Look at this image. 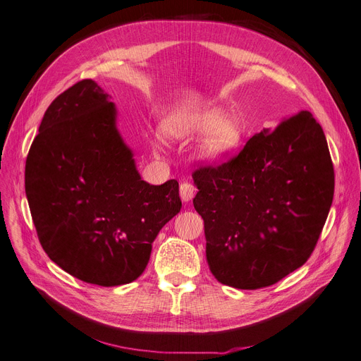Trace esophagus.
Returning a JSON list of instances; mask_svg holds the SVG:
<instances>
[{"label":"esophagus","mask_w":361,"mask_h":361,"mask_svg":"<svg viewBox=\"0 0 361 361\" xmlns=\"http://www.w3.org/2000/svg\"><path fill=\"white\" fill-rule=\"evenodd\" d=\"M195 185L192 183H181L180 185V196L183 199V202H190L195 196Z\"/></svg>","instance_id":"34e87169"}]
</instances>
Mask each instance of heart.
Listing matches in <instances>:
<instances>
[{"label": "heart", "instance_id": "obj_1", "mask_svg": "<svg viewBox=\"0 0 361 361\" xmlns=\"http://www.w3.org/2000/svg\"><path fill=\"white\" fill-rule=\"evenodd\" d=\"M164 134L172 140L207 134L199 147L203 161L216 162L227 158L243 140V128L238 121H230L219 109H209L197 115L172 116L164 123Z\"/></svg>", "mask_w": 361, "mask_h": 361}]
</instances>
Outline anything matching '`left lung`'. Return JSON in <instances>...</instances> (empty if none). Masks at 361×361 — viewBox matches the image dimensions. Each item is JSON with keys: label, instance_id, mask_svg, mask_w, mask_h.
Returning <instances> with one entry per match:
<instances>
[{"label": "left lung", "instance_id": "obj_1", "mask_svg": "<svg viewBox=\"0 0 361 361\" xmlns=\"http://www.w3.org/2000/svg\"><path fill=\"white\" fill-rule=\"evenodd\" d=\"M193 181L211 273L219 283L249 290L305 264L335 190L324 133L308 111L250 137L228 162L196 169Z\"/></svg>", "mask_w": 361, "mask_h": 361}]
</instances>
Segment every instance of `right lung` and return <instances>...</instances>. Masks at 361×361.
Listing matches in <instances>:
<instances>
[{
  "instance_id": "obj_1",
  "label": "right lung",
  "mask_w": 361,
  "mask_h": 361,
  "mask_svg": "<svg viewBox=\"0 0 361 361\" xmlns=\"http://www.w3.org/2000/svg\"><path fill=\"white\" fill-rule=\"evenodd\" d=\"M96 81L68 88L47 109L27 153L25 190L45 254L87 283L119 286L146 269L152 243L181 209L177 180H142Z\"/></svg>"
}]
</instances>
